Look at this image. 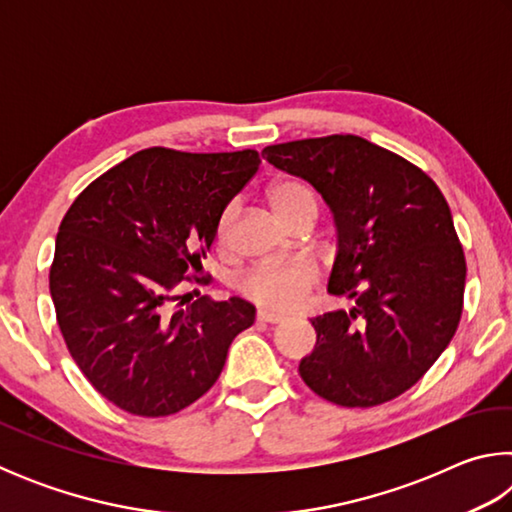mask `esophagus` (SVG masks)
<instances>
[{
  "label": "esophagus",
  "instance_id": "1",
  "mask_svg": "<svg viewBox=\"0 0 512 512\" xmlns=\"http://www.w3.org/2000/svg\"><path fill=\"white\" fill-rule=\"evenodd\" d=\"M257 320L259 323H271V325H277V323H282V316H277V314H271V311H264V309H259L257 311Z\"/></svg>",
  "mask_w": 512,
  "mask_h": 512
}]
</instances>
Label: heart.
<instances>
[{
  "label": "heart",
  "instance_id": "1",
  "mask_svg": "<svg viewBox=\"0 0 512 512\" xmlns=\"http://www.w3.org/2000/svg\"><path fill=\"white\" fill-rule=\"evenodd\" d=\"M268 198H271L273 207L284 221H298L300 216L311 214L316 216L318 198L307 183L296 178H284L268 189ZM237 216V203L225 205V210L216 223V239L219 244H225L230 239L232 223ZM318 271L314 264L305 262H287V264H259L250 268L239 277L237 289L244 293L257 305H264L275 311H291L300 307L309 291L316 287Z\"/></svg>",
  "mask_w": 512,
  "mask_h": 512
}]
</instances>
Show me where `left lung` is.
Instances as JSON below:
<instances>
[{
    "mask_svg": "<svg viewBox=\"0 0 512 512\" xmlns=\"http://www.w3.org/2000/svg\"><path fill=\"white\" fill-rule=\"evenodd\" d=\"M262 155L332 207L339 253L327 291L354 300L350 311L311 318L318 341L300 361L302 381L350 409L395 400L461 323L467 264L443 192L413 162L359 135L273 144Z\"/></svg>",
    "mask_w": 512,
    "mask_h": 512,
    "instance_id": "left-lung-1",
    "label": "left lung"
}]
</instances>
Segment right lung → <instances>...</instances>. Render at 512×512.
Masks as SVG:
<instances>
[{
  "instance_id": "1",
  "label": "right lung",
  "mask_w": 512,
  "mask_h": 512,
  "mask_svg": "<svg viewBox=\"0 0 512 512\" xmlns=\"http://www.w3.org/2000/svg\"><path fill=\"white\" fill-rule=\"evenodd\" d=\"M259 169L255 149L153 146L108 169L63 216L49 268L56 320L76 366L108 402L142 418L187 409L219 379L232 339L255 323L241 298H196L216 223ZM181 302L178 303L177 300Z\"/></svg>"
}]
</instances>
